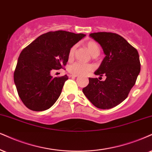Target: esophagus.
<instances>
[{
    "label": "esophagus",
    "mask_w": 152,
    "mask_h": 152,
    "mask_svg": "<svg viewBox=\"0 0 152 152\" xmlns=\"http://www.w3.org/2000/svg\"><path fill=\"white\" fill-rule=\"evenodd\" d=\"M70 77H77L78 75H70Z\"/></svg>",
    "instance_id": "obj_1"
}]
</instances>
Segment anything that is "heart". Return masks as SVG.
<instances>
[{"label": "heart", "mask_w": 152, "mask_h": 152, "mask_svg": "<svg viewBox=\"0 0 152 152\" xmlns=\"http://www.w3.org/2000/svg\"><path fill=\"white\" fill-rule=\"evenodd\" d=\"M86 46L92 56L99 55L100 50H99L98 44L96 42H94V41H89L86 43ZM75 49L76 45H74L69 50L68 58L70 60L72 59L74 56ZM94 69V67L92 65L85 64V63H78V62L74 63L68 67V71L73 75H85L90 71L93 70Z\"/></svg>", "instance_id": "obj_1"}]
</instances>
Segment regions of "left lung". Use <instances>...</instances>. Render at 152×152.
Returning <instances> with one entry per match:
<instances>
[{"instance_id":"obj_1","label":"left lung","mask_w":152,"mask_h":152,"mask_svg":"<svg viewBox=\"0 0 152 152\" xmlns=\"http://www.w3.org/2000/svg\"><path fill=\"white\" fill-rule=\"evenodd\" d=\"M89 37L101 45L106 55L94 74L104 75L106 79L89 78V85L82 91L94 106L109 109L123 102L135 84L140 72L139 53L117 34L96 32Z\"/></svg>"}]
</instances>
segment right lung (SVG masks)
Instances as JSON below:
<instances>
[{
	"label": "right lung",
	"mask_w": 152,
	"mask_h": 152,
	"mask_svg": "<svg viewBox=\"0 0 152 152\" xmlns=\"http://www.w3.org/2000/svg\"><path fill=\"white\" fill-rule=\"evenodd\" d=\"M85 36L62 30L49 31L22 50L14 82L19 96L29 109L42 111L55 104L68 77L66 75L53 77L50 72L66 65L71 47Z\"/></svg>",
	"instance_id": "1"
}]
</instances>
